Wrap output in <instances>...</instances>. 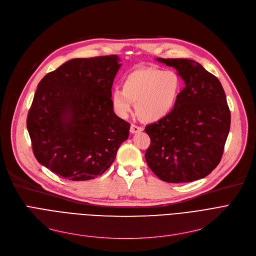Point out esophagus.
<instances>
[{"instance_id":"34e87169","label":"esophagus","mask_w":256,"mask_h":256,"mask_svg":"<svg viewBox=\"0 0 256 256\" xmlns=\"http://www.w3.org/2000/svg\"><path fill=\"white\" fill-rule=\"evenodd\" d=\"M143 130V128L142 126H138L136 124H132L130 126V132L132 134H136V132H140Z\"/></svg>"}]
</instances>
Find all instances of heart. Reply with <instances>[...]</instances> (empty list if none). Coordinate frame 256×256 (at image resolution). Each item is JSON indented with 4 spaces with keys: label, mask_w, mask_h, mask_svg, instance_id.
<instances>
[{
    "label": "heart",
    "mask_w": 256,
    "mask_h": 256,
    "mask_svg": "<svg viewBox=\"0 0 256 256\" xmlns=\"http://www.w3.org/2000/svg\"><path fill=\"white\" fill-rule=\"evenodd\" d=\"M182 88L180 76L173 70L141 68L128 74L122 82V90L112 92L111 102L114 111L126 118L135 109L146 122H156L168 116L176 106Z\"/></svg>",
    "instance_id": "obj_1"
}]
</instances>
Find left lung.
Returning a JSON list of instances; mask_svg holds the SVG:
<instances>
[{
	"instance_id": "1",
	"label": "left lung",
	"mask_w": 256,
	"mask_h": 256,
	"mask_svg": "<svg viewBox=\"0 0 256 256\" xmlns=\"http://www.w3.org/2000/svg\"><path fill=\"white\" fill-rule=\"evenodd\" d=\"M178 70L184 88L171 113L145 132L147 165L164 182L204 178L220 163L230 128V111L220 80L189 59L156 58Z\"/></svg>"
}]
</instances>
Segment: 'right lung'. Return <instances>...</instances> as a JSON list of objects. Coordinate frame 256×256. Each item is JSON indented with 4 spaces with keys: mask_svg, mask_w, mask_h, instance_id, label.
Here are the masks:
<instances>
[{
    "mask_svg": "<svg viewBox=\"0 0 256 256\" xmlns=\"http://www.w3.org/2000/svg\"><path fill=\"white\" fill-rule=\"evenodd\" d=\"M119 62L117 55L72 59L40 80L26 118L40 164L74 182L112 165L130 134L111 102Z\"/></svg>",
    "mask_w": 256,
    "mask_h": 256,
    "instance_id": "add662e5",
    "label": "right lung"
}]
</instances>
